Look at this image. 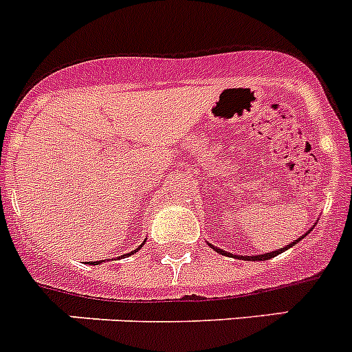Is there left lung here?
<instances>
[{
  "label": "left lung",
  "instance_id": "8db88e82",
  "mask_svg": "<svg viewBox=\"0 0 352 352\" xmlns=\"http://www.w3.org/2000/svg\"><path fill=\"white\" fill-rule=\"evenodd\" d=\"M303 238H305V236H301V238L294 239V241H292V243H289L287 247L280 248V250H273V252H268V254H261V256H232V254H229V252L220 250V248H214L213 245H210V247H213L214 250L219 252V254H222V256H232V257H236V259H247V261H268V259H272V257H276V256H278V254H282V252H284V250H287V248H291V247H294V245H296V243H300V241H301V239H303Z\"/></svg>",
  "mask_w": 352,
  "mask_h": 352
}]
</instances>
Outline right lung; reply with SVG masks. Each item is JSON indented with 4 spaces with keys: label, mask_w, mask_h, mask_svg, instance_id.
I'll return each instance as SVG.
<instances>
[{
    "label": "right lung",
    "mask_w": 352,
    "mask_h": 352,
    "mask_svg": "<svg viewBox=\"0 0 352 352\" xmlns=\"http://www.w3.org/2000/svg\"><path fill=\"white\" fill-rule=\"evenodd\" d=\"M141 247H142V245H141ZM141 247H138L133 252H130V254H125V256H132V254H135V252H138ZM125 256H123V257H125ZM98 263H100V261H96V263H95V261H89V264H98Z\"/></svg>",
    "instance_id": "1"
}]
</instances>
